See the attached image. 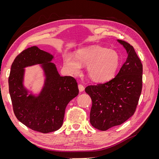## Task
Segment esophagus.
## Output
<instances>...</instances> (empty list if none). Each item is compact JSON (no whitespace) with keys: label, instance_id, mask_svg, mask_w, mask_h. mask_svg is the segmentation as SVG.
<instances>
[{"label":"esophagus","instance_id":"34e87169","mask_svg":"<svg viewBox=\"0 0 159 159\" xmlns=\"http://www.w3.org/2000/svg\"><path fill=\"white\" fill-rule=\"evenodd\" d=\"M78 88H79V90H80V91H84V89H85V88H84V86L83 85H81V84H79L78 85Z\"/></svg>","mask_w":159,"mask_h":159}]
</instances>
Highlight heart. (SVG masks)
<instances>
[{"label": "heart", "mask_w": 159, "mask_h": 159, "mask_svg": "<svg viewBox=\"0 0 159 159\" xmlns=\"http://www.w3.org/2000/svg\"><path fill=\"white\" fill-rule=\"evenodd\" d=\"M120 64L117 53L100 46L83 48L78 50L75 57L66 56L64 65L71 74H78L81 65L87 66L89 78L95 82H105L115 76Z\"/></svg>", "instance_id": "1"}]
</instances>
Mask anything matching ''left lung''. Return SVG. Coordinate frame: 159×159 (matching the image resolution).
Returning a JSON list of instances; mask_svg holds the SVG:
<instances>
[{
    "label": "left lung",
    "mask_w": 159,
    "mask_h": 159,
    "mask_svg": "<svg viewBox=\"0 0 159 159\" xmlns=\"http://www.w3.org/2000/svg\"><path fill=\"white\" fill-rule=\"evenodd\" d=\"M117 41L128 54L119 73L106 83L88 85L85 89L92 101L90 123L101 131L119 125L133 116L142 91L141 60L131 44L121 40Z\"/></svg>",
    "instance_id": "1"
}]
</instances>
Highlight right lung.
<instances>
[{
    "label": "right lung",
    "mask_w": 159,
    "mask_h": 159,
    "mask_svg": "<svg viewBox=\"0 0 159 159\" xmlns=\"http://www.w3.org/2000/svg\"><path fill=\"white\" fill-rule=\"evenodd\" d=\"M54 56L37 46L23 50L14 59L8 78L9 93L14 115L34 131L48 133L62 125L67 105L79 93L76 80L71 76H60L54 63ZM42 64L46 80L38 96L28 95L23 80L26 66Z\"/></svg>",
    "instance_id": "obj_1"
}]
</instances>
